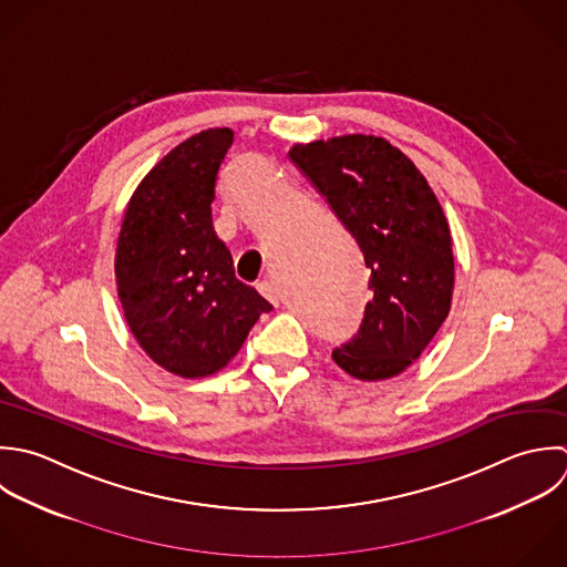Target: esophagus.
<instances>
[{"label": "esophagus", "instance_id": "34e87169", "mask_svg": "<svg viewBox=\"0 0 567 567\" xmlns=\"http://www.w3.org/2000/svg\"><path fill=\"white\" fill-rule=\"evenodd\" d=\"M256 287H258V291H260L267 300H271V302H278V300H280V289H278V285H276L274 280H267V278H265V280H260Z\"/></svg>", "mask_w": 567, "mask_h": 567}]
</instances>
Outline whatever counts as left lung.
Returning a JSON list of instances; mask_svg holds the SVG:
<instances>
[{"label":"left lung","instance_id":"left-lung-1","mask_svg":"<svg viewBox=\"0 0 567 567\" xmlns=\"http://www.w3.org/2000/svg\"><path fill=\"white\" fill-rule=\"evenodd\" d=\"M289 158L371 269L360 329L331 355L358 380L393 378L420 358L451 311L455 262L442 205L413 161L378 136L293 145Z\"/></svg>","mask_w":567,"mask_h":567}]
</instances>
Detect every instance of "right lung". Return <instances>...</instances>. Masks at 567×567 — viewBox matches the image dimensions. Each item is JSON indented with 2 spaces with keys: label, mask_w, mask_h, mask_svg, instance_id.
<instances>
[{
  "label": "right lung",
  "mask_w": 567,
  "mask_h": 567,
  "mask_svg": "<svg viewBox=\"0 0 567 567\" xmlns=\"http://www.w3.org/2000/svg\"><path fill=\"white\" fill-rule=\"evenodd\" d=\"M234 143L229 127L174 147L134 192L116 247L125 320L163 369L203 378L223 369L274 307L234 274L212 225L218 172Z\"/></svg>",
  "instance_id": "right-lung-1"
}]
</instances>
